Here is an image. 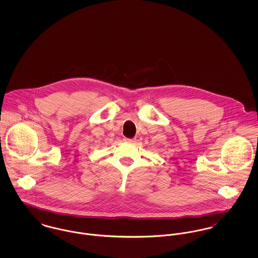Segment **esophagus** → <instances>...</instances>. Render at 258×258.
<instances>
[{
	"mask_svg": "<svg viewBox=\"0 0 258 258\" xmlns=\"http://www.w3.org/2000/svg\"><path fill=\"white\" fill-rule=\"evenodd\" d=\"M124 140H125L126 142H135V140H136V139H134V138H132V139H129V138H125Z\"/></svg>",
	"mask_w": 258,
	"mask_h": 258,
	"instance_id": "esophagus-1",
	"label": "esophagus"
}]
</instances>
